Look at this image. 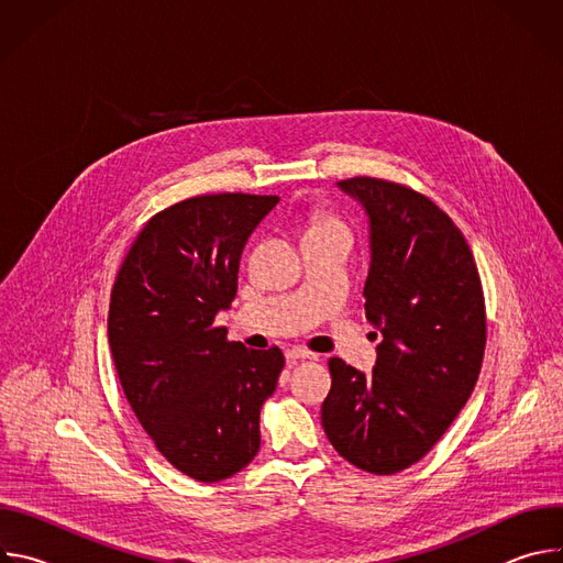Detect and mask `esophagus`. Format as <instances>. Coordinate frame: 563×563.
I'll return each mask as SVG.
<instances>
[{
  "label": "esophagus",
  "instance_id": "34e87169",
  "mask_svg": "<svg viewBox=\"0 0 563 563\" xmlns=\"http://www.w3.org/2000/svg\"><path fill=\"white\" fill-rule=\"evenodd\" d=\"M287 361L289 363H296V361H311V358H318V354H313V352H309V350H305V347H291V350H287Z\"/></svg>",
  "mask_w": 563,
  "mask_h": 563
}]
</instances>
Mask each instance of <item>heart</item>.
I'll return each mask as SVG.
<instances>
[{
  "label": "heart",
  "instance_id": "obj_1",
  "mask_svg": "<svg viewBox=\"0 0 563 563\" xmlns=\"http://www.w3.org/2000/svg\"><path fill=\"white\" fill-rule=\"evenodd\" d=\"M316 227H341V224H339V220H334L330 216H318L311 229H316Z\"/></svg>",
  "mask_w": 563,
  "mask_h": 563
}]
</instances>
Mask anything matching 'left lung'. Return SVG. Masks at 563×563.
<instances>
[{
	"label": "left lung",
	"mask_w": 563,
	"mask_h": 563,
	"mask_svg": "<svg viewBox=\"0 0 563 563\" xmlns=\"http://www.w3.org/2000/svg\"><path fill=\"white\" fill-rule=\"evenodd\" d=\"M339 187L369 216L365 316L380 330L363 374L330 358L323 428L334 450L372 474L421 461L452 426L486 352V300L454 220L408 185L356 176Z\"/></svg>",
	"instance_id": "8db88e82"
}]
</instances>
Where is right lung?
<instances>
[{
  "mask_svg": "<svg viewBox=\"0 0 563 563\" xmlns=\"http://www.w3.org/2000/svg\"><path fill=\"white\" fill-rule=\"evenodd\" d=\"M278 196L205 194L157 211L115 276L109 345L140 426L176 470L213 484L252 463L283 352L247 350L213 320L240 254Z\"/></svg>",
  "mask_w": 563,
  "mask_h": 563,
  "instance_id": "add662e5",
  "label": "right lung"
}]
</instances>
